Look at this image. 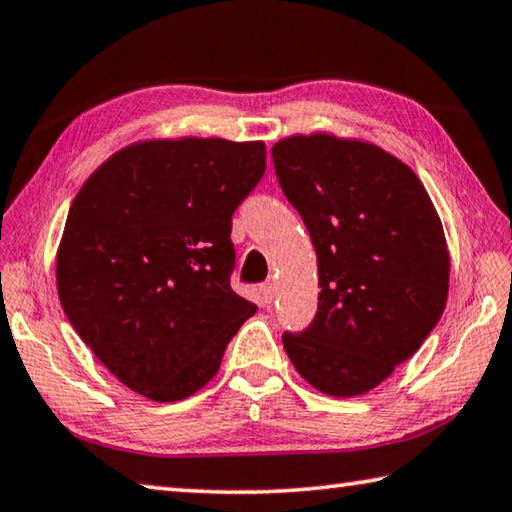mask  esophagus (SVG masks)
I'll use <instances>...</instances> for the list:
<instances>
[{
    "mask_svg": "<svg viewBox=\"0 0 512 512\" xmlns=\"http://www.w3.org/2000/svg\"><path fill=\"white\" fill-rule=\"evenodd\" d=\"M261 294H263V301H265V303H272V301L276 299V281H274V279L265 281V283L261 285Z\"/></svg>",
    "mask_w": 512,
    "mask_h": 512,
    "instance_id": "obj_1",
    "label": "esophagus"
}]
</instances>
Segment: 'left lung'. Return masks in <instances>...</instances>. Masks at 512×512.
<instances>
[{
    "label": "left lung",
    "instance_id": "1",
    "mask_svg": "<svg viewBox=\"0 0 512 512\" xmlns=\"http://www.w3.org/2000/svg\"><path fill=\"white\" fill-rule=\"evenodd\" d=\"M272 157L315 245L321 288L312 324L283 333V348L321 393L362 396L443 315L450 251L441 218L414 170L373 143L294 134Z\"/></svg>",
    "mask_w": 512,
    "mask_h": 512
}]
</instances>
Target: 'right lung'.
<instances>
[{
	"label": "right lung",
	"mask_w": 512,
	"mask_h": 512,
	"mask_svg": "<svg viewBox=\"0 0 512 512\" xmlns=\"http://www.w3.org/2000/svg\"><path fill=\"white\" fill-rule=\"evenodd\" d=\"M263 141L152 139L103 161L71 204L58 297L107 371L155 402L193 396L256 306L231 290V215Z\"/></svg>",
	"instance_id": "1"
}]
</instances>
